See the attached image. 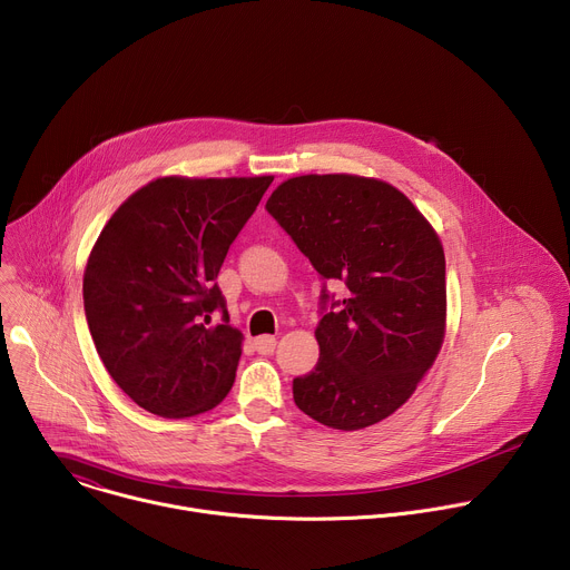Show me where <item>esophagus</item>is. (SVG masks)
Listing matches in <instances>:
<instances>
[{
  "mask_svg": "<svg viewBox=\"0 0 570 570\" xmlns=\"http://www.w3.org/2000/svg\"><path fill=\"white\" fill-rule=\"evenodd\" d=\"M255 350L259 352V354H264V356H268V354H273L275 352V345H277V338L275 336H259V338H255Z\"/></svg>",
  "mask_w": 570,
  "mask_h": 570,
  "instance_id": "esophagus-1",
  "label": "esophagus"
}]
</instances>
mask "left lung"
I'll return each instance as SVG.
<instances>
[{
    "mask_svg": "<svg viewBox=\"0 0 570 570\" xmlns=\"http://www.w3.org/2000/svg\"><path fill=\"white\" fill-rule=\"evenodd\" d=\"M266 209L324 279L350 288L315 327L320 358L293 381L297 409L336 431L383 422L413 396L446 336L438 232L396 187L352 174L288 178Z\"/></svg>",
    "mask_w": 570,
    "mask_h": 570,
    "instance_id": "obj_1",
    "label": "left lung"
}]
</instances>
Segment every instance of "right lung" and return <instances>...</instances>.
<instances>
[{"instance_id": "right-lung-1", "label": "right lung", "mask_w": 570, "mask_h": 570, "mask_svg": "<svg viewBox=\"0 0 570 570\" xmlns=\"http://www.w3.org/2000/svg\"><path fill=\"white\" fill-rule=\"evenodd\" d=\"M271 183L165 176L104 225L83 273L88 327L108 374L144 411L194 417L232 390L243 334L214 279Z\"/></svg>"}]
</instances>
